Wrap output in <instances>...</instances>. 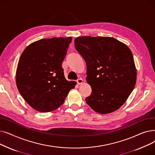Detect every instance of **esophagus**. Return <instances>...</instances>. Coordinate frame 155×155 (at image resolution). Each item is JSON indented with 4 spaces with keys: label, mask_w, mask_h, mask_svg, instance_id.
Segmentation results:
<instances>
[{
    "label": "esophagus",
    "mask_w": 155,
    "mask_h": 155,
    "mask_svg": "<svg viewBox=\"0 0 155 155\" xmlns=\"http://www.w3.org/2000/svg\"><path fill=\"white\" fill-rule=\"evenodd\" d=\"M77 83L78 85H80L82 84L83 83V80L82 78H78L77 80Z\"/></svg>",
    "instance_id": "esophagus-1"
}]
</instances>
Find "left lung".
Here are the masks:
<instances>
[{
    "label": "left lung",
    "mask_w": 155,
    "mask_h": 155,
    "mask_svg": "<svg viewBox=\"0 0 155 155\" xmlns=\"http://www.w3.org/2000/svg\"><path fill=\"white\" fill-rule=\"evenodd\" d=\"M74 41L77 51L86 62V80L92 88L86 102L100 114L116 110L136 85V70L131 51L110 37L82 36Z\"/></svg>",
    "instance_id": "obj_1"
}]
</instances>
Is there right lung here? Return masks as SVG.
<instances>
[{"mask_svg":"<svg viewBox=\"0 0 155 155\" xmlns=\"http://www.w3.org/2000/svg\"><path fill=\"white\" fill-rule=\"evenodd\" d=\"M71 37L41 39L22 52L16 71V84L26 102L35 110L58 109L76 82L67 80L62 62Z\"/></svg>","mask_w":155,"mask_h":155,"instance_id":"1","label":"right lung"}]
</instances>
